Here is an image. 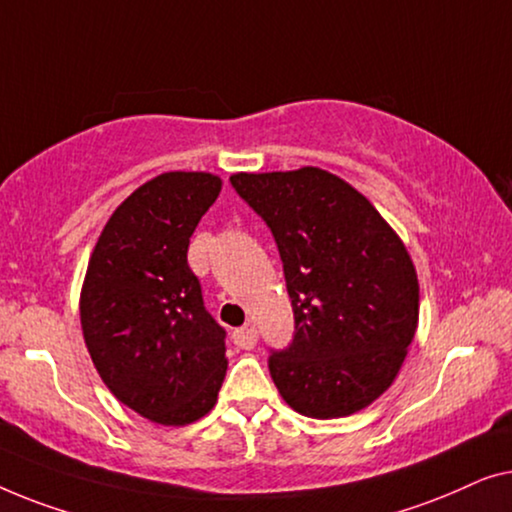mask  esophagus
Masks as SVG:
<instances>
[{"label": "esophagus", "instance_id": "esophagus-1", "mask_svg": "<svg viewBox=\"0 0 512 512\" xmlns=\"http://www.w3.org/2000/svg\"><path fill=\"white\" fill-rule=\"evenodd\" d=\"M232 338H234V345H239L241 350H250V348H255V343H257V329L253 325L234 329Z\"/></svg>", "mask_w": 512, "mask_h": 512}]
</instances>
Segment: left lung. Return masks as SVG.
Listing matches in <instances>:
<instances>
[{"label":"left lung","instance_id":"1","mask_svg":"<svg viewBox=\"0 0 512 512\" xmlns=\"http://www.w3.org/2000/svg\"><path fill=\"white\" fill-rule=\"evenodd\" d=\"M276 239L294 334L269 371L315 420L357 413L397 378L417 329L420 285L406 246L369 199L318 167L234 174Z\"/></svg>","mask_w":512,"mask_h":512}]
</instances>
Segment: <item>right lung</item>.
<instances>
[{
	"instance_id": "obj_1",
	"label": "right lung",
	"mask_w": 512,
	"mask_h": 512,
	"mask_svg": "<svg viewBox=\"0 0 512 512\" xmlns=\"http://www.w3.org/2000/svg\"><path fill=\"white\" fill-rule=\"evenodd\" d=\"M204 171H169L115 208L92 250L81 327L95 369L136 413L190 424L218 401L225 336L187 264L190 236L220 194Z\"/></svg>"
}]
</instances>
